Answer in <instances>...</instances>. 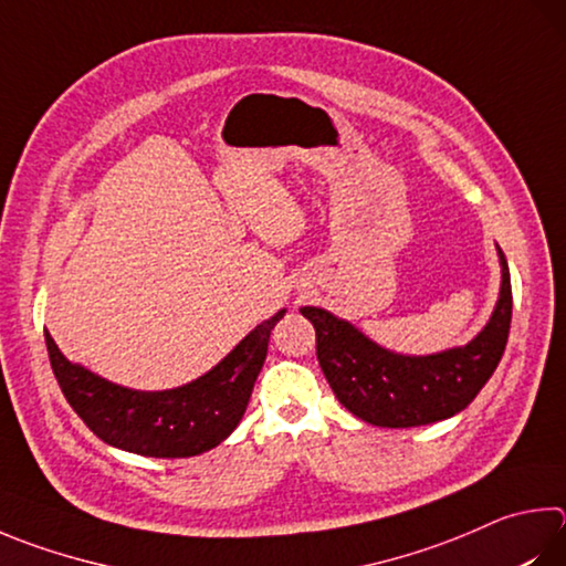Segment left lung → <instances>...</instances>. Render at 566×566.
Returning a JSON list of instances; mask_svg holds the SVG:
<instances>
[{
  "instance_id": "8db88e82",
  "label": "left lung",
  "mask_w": 566,
  "mask_h": 566,
  "mask_svg": "<svg viewBox=\"0 0 566 566\" xmlns=\"http://www.w3.org/2000/svg\"><path fill=\"white\" fill-rule=\"evenodd\" d=\"M500 256V296L490 322L465 346L428 356L388 352L364 332L318 306H302L316 332L318 366L346 410L371 426L413 428L460 413L495 374L512 322L507 260Z\"/></svg>"
}]
</instances>
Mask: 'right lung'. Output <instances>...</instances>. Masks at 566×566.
<instances>
[{
  "mask_svg": "<svg viewBox=\"0 0 566 566\" xmlns=\"http://www.w3.org/2000/svg\"><path fill=\"white\" fill-rule=\"evenodd\" d=\"M286 310L256 324L232 352L195 381L136 390L69 361L44 332L49 361L69 406L104 443L148 458H190L228 438L248 410L266 344Z\"/></svg>",
  "mask_w": 566,
  "mask_h": 566,
  "instance_id": "add662e5",
  "label": "right lung"
}]
</instances>
